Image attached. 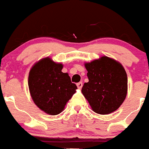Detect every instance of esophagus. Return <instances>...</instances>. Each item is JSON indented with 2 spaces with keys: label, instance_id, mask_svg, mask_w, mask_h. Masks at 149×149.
Instances as JSON below:
<instances>
[{
  "label": "esophagus",
  "instance_id": "obj_1",
  "mask_svg": "<svg viewBox=\"0 0 149 149\" xmlns=\"http://www.w3.org/2000/svg\"><path fill=\"white\" fill-rule=\"evenodd\" d=\"M77 88H78V89H81L82 86H83V83H82V82H79V83L77 84Z\"/></svg>",
  "mask_w": 149,
  "mask_h": 149
}]
</instances>
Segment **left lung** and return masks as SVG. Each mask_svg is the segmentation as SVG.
Returning a JSON list of instances; mask_svg holds the SVG:
<instances>
[{"label":"left lung","instance_id":"1","mask_svg":"<svg viewBox=\"0 0 149 149\" xmlns=\"http://www.w3.org/2000/svg\"><path fill=\"white\" fill-rule=\"evenodd\" d=\"M88 71V83L81 92L93 111L106 115L116 111L126 99L127 74L123 66L107 56L84 63Z\"/></svg>","mask_w":149,"mask_h":149}]
</instances>
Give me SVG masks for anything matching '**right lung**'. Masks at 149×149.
<instances>
[{
	"label": "right lung",
	"mask_w": 149,
	"mask_h": 149,
	"mask_svg": "<svg viewBox=\"0 0 149 149\" xmlns=\"http://www.w3.org/2000/svg\"><path fill=\"white\" fill-rule=\"evenodd\" d=\"M62 68V64L45 57L36 62L29 71L28 86L32 99L49 115L63 111L77 88L68 74L61 72Z\"/></svg>",
	"instance_id": "right-lung-1"
}]
</instances>
